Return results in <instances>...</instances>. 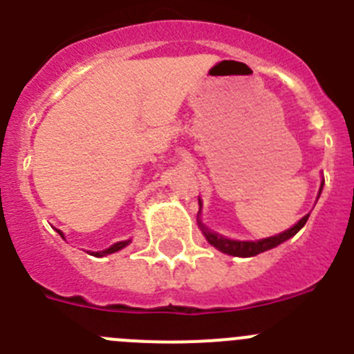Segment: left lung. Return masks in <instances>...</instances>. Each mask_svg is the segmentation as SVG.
<instances>
[{
	"instance_id": "left-lung-1",
	"label": "left lung",
	"mask_w": 354,
	"mask_h": 354,
	"mask_svg": "<svg viewBox=\"0 0 354 354\" xmlns=\"http://www.w3.org/2000/svg\"><path fill=\"white\" fill-rule=\"evenodd\" d=\"M319 194H322V188H319ZM307 218H309V214H306V216H304L302 220L297 223V225H293L290 230H285V232L279 234V236L267 237V239L257 241V243H252V241L225 239V237L218 236V234L209 232V230H207L203 223H201V229H203L204 236H206V239L209 241V244H213L214 248H218L220 252L227 253V255H232V257H255V255H259V253L267 252V250H270V248H276L277 244L285 243L286 239H290V237L295 236V234L299 232L304 225H306Z\"/></svg>"
}]
</instances>
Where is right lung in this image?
Instances as JSON below:
<instances>
[{
    "label": "right lung",
    "mask_w": 354,
    "mask_h": 354,
    "mask_svg": "<svg viewBox=\"0 0 354 354\" xmlns=\"http://www.w3.org/2000/svg\"><path fill=\"white\" fill-rule=\"evenodd\" d=\"M57 232H59V230H57ZM59 234H61V236H62V232H59ZM127 244H129V241H120V243H115L113 246L108 248L106 252L94 253V255H95V257H101V255H108V253H115V252H118V250H122V248H124V246H127Z\"/></svg>",
    "instance_id": "1"
}]
</instances>
